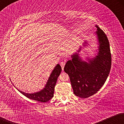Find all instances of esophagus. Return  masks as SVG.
<instances>
[{
    "mask_svg": "<svg viewBox=\"0 0 124 124\" xmlns=\"http://www.w3.org/2000/svg\"><path fill=\"white\" fill-rule=\"evenodd\" d=\"M65 63H66V62H65V61H62V62H61V66L62 67V69H63V68H64V66H65Z\"/></svg>",
    "mask_w": 124,
    "mask_h": 124,
    "instance_id": "34e87169",
    "label": "esophagus"
}]
</instances>
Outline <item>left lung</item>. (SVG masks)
<instances>
[{
	"instance_id": "1",
	"label": "left lung",
	"mask_w": 124,
	"mask_h": 124,
	"mask_svg": "<svg viewBox=\"0 0 124 124\" xmlns=\"http://www.w3.org/2000/svg\"><path fill=\"white\" fill-rule=\"evenodd\" d=\"M96 27L99 42V51L96 57L87 63L82 61L78 54H74L72 60L68 61L64 68V71L70 78L74 94L80 98L93 96L101 88L111 66L108 39L104 32L97 25Z\"/></svg>"
}]
</instances>
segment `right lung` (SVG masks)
I'll return each instance as SVG.
<instances>
[{
  "mask_svg": "<svg viewBox=\"0 0 124 124\" xmlns=\"http://www.w3.org/2000/svg\"><path fill=\"white\" fill-rule=\"evenodd\" d=\"M61 70H62V68L60 65L58 64L52 71V73L51 74L50 77L48 79L47 83H46L45 88L40 92L35 93L28 94L24 93L20 90L18 91L23 94L24 95L25 97L31 100L38 101L41 103L48 101L53 97L55 86L56 85V81H57L58 76L60 75Z\"/></svg>",
  "mask_w": 124,
  "mask_h": 124,
  "instance_id": "right-lung-1",
  "label": "right lung"
}]
</instances>
